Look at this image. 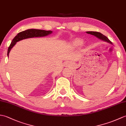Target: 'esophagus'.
<instances>
[{
    "instance_id": "34e87169",
    "label": "esophagus",
    "mask_w": 126,
    "mask_h": 126,
    "mask_svg": "<svg viewBox=\"0 0 126 126\" xmlns=\"http://www.w3.org/2000/svg\"><path fill=\"white\" fill-rule=\"evenodd\" d=\"M65 65L66 66H70V63L69 62H66L65 63Z\"/></svg>"
}]
</instances>
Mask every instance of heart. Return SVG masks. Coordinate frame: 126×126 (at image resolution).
<instances>
[{
    "label": "heart",
    "instance_id": "obj_1",
    "mask_svg": "<svg viewBox=\"0 0 126 126\" xmlns=\"http://www.w3.org/2000/svg\"><path fill=\"white\" fill-rule=\"evenodd\" d=\"M84 42L82 39H74L73 42L71 43V47H77L82 46Z\"/></svg>",
    "mask_w": 126,
    "mask_h": 126
}]
</instances>
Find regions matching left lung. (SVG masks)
Instances as JSON below:
<instances>
[{
	"label": "left lung",
	"mask_w": 126,
	"mask_h": 126,
	"mask_svg": "<svg viewBox=\"0 0 126 126\" xmlns=\"http://www.w3.org/2000/svg\"><path fill=\"white\" fill-rule=\"evenodd\" d=\"M86 33L94 36L96 37H97V38L102 40V41L106 42L107 43H109L113 44H112V43L110 41H109L107 37L104 35H103V34H102L100 32H94V31H87V32H86Z\"/></svg>",
	"instance_id": "1"
}]
</instances>
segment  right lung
Listing matches in <instances>:
<instances>
[{"instance_id": "obj_1", "label": "right lung", "mask_w": 126, "mask_h": 126, "mask_svg": "<svg viewBox=\"0 0 126 126\" xmlns=\"http://www.w3.org/2000/svg\"><path fill=\"white\" fill-rule=\"evenodd\" d=\"M52 33V31H45L44 30H38V29H28V30L20 32L13 39L7 50V57H9L10 52L12 48L17 43V42L22 41L23 39L33 38V37H45Z\"/></svg>"}]
</instances>
